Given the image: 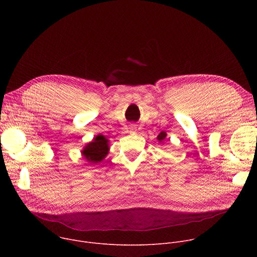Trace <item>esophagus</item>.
<instances>
[{"label": "esophagus", "instance_id": "obj_1", "mask_svg": "<svg viewBox=\"0 0 257 257\" xmlns=\"http://www.w3.org/2000/svg\"><path fill=\"white\" fill-rule=\"evenodd\" d=\"M130 129H131V130H135V129H136V126H135L134 124H131V125H130Z\"/></svg>", "mask_w": 257, "mask_h": 257}]
</instances>
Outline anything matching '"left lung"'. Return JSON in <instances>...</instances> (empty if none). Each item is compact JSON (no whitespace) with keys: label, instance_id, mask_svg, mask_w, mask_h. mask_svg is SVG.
Wrapping results in <instances>:
<instances>
[{"label":"left lung","instance_id":"obj_1","mask_svg":"<svg viewBox=\"0 0 257 257\" xmlns=\"http://www.w3.org/2000/svg\"><path fill=\"white\" fill-rule=\"evenodd\" d=\"M166 136H167V134L165 133V132H161L160 134H159V136H158V139H159V141H163V140H165V138H166Z\"/></svg>","mask_w":257,"mask_h":257}]
</instances>
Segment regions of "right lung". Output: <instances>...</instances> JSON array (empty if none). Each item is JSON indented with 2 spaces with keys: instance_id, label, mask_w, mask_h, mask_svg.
Here are the masks:
<instances>
[{
  "instance_id": "1",
  "label": "right lung",
  "mask_w": 257,
  "mask_h": 257,
  "mask_svg": "<svg viewBox=\"0 0 257 257\" xmlns=\"http://www.w3.org/2000/svg\"><path fill=\"white\" fill-rule=\"evenodd\" d=\"M108 152L107 139L102 135H97L93 138V141L89 142L82 151V155L85 160L92 164H98L101 162Z\"/></svg>"
}]
</instances>
